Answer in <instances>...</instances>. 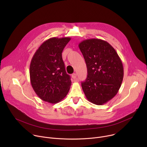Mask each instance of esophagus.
Returning a JSON list of instances; mask_svg holds the SVG:
<instances>
[{
  "instance_id": "esophagus-1",
  "label": "esophagus",
  "mask_w": 147,
  "mask_h": 147,
  "mask_svg": "<svg viewBox=\"0 0 147 147\" xmlns=\"http://www.w3.org/2000/svg\"><path fill=\"white\" fill-rule=\"evenodd\" d=\"M71 77H72V78H73L74 80H76V79H77V74H76V73L73 74L72 76H71Z\"/></svg>"
}]
</instances>
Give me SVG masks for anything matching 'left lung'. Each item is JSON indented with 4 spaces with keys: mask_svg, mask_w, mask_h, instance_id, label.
Returning a JSON list of instances; mask_svg holds the SVG:
<instances>
[{
    "mask_svg": "<svg viewBox=\"0 0 147 147\" xmlns=\"http://www.w3.org/2000/svg\"><path fill=\"white\" fill-rule=\"evenodd\" d=\"M85 59L87 77L81 82L82 90L91 103L102 105L117 93L123 79L121 60L108 42L100 39H88L79 44Z\"/></svg>",
    "mask_w": 147,
    "mask_h": 147,
    "instance_id": "obj_1",
    "label": "left lung"
}]
</instances>
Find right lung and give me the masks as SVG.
Wrapping results in <instances>:
<instances>
[{
    "label": "right lung",
    "instance_id": "obj_1",
    "mask_svg": "<svg viewBox=\"0 0 147 147\" xmlns=\"http://www.w3.org/2000/svg\"><path fill=\"white\" fill-rule=\"evenodd\" d=\"M70 39L69 37L49 38L42 44L31 59V84L42 100L56 103L69 91L71 81L66 73L61 53Z\"/></svg>",
    "mask_w": 147,
    "mask_h": 147
}]
</instances>
